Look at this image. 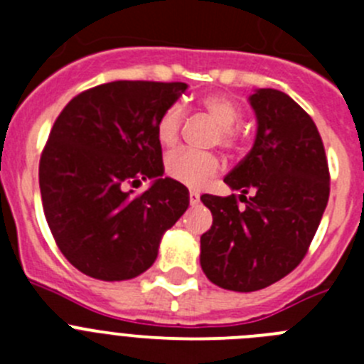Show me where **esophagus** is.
<instances>
[{"instance_id": "1", "label": "esophagus", "mask_w": 364, "mask_h": 364, "mask_svg": "<svg viewBox=\"0 0 364 364\" xmlns=\"http://www.w3.org/2000/svg\"><path fill=\"white\" fill-rule=\"evenodd\" d=\"M198 202H200V197H198V193H195V191L189 193V204L197 205Z\"/></svg>"}]
</instances>
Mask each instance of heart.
I'll return each instance as SVG.
<instances>
[{
  "label": "heart",
  "mask_w": 364,
  "mask_h": 364,
  "mask_svg": "<svg viewBox=\"0 0 364 364\" xmlns=\"http://www.w3.org/2000/svg\"><path fill=\"white\" fill-rule=\"evenodd\" d=\"M204 111L218 124L217 140L224 149H237L242 142L240 131L235 127L242 120V111L233 100L228 96L213 95L205 96L200 102ZM186 111L180 104H173L162 112L156 122V138L162 146L176 144L184 125ZM222 164L217 154L200 153L193 149H176L167 154L166 171L171 178L178 180L189 188H202L208 184L215 175H218Z\"/></svg>",
  "instance_id": "b5f03b06"
}]
</instances>
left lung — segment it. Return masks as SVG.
Here are the masks:
<instances>
[{
  "instance_id": "left-lung-1",
  "label": "left lung",
  "mask_w": 364,
  "mask_h": 364,
  "mask_svg": "<svg viewBox=\"0 0 364 364\" xmlns=\"http://www.w3.org/2000/svg\"><path fill=\"white\" fill-rule=\"evenodd\" d=\"M250 104L255 144L224 178L242 195L200 197L213 215L200 237V266L213 284L233 291L262 290L294 272L330 197L326 153L310 114L277 89H259Z\"/></svg>"
}]
</instances>
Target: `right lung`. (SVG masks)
<instances>
[{
	"label": "right lung",
	"mask_w": 364,
	"mask_h": 364,
	"mask_svg": "<svg viewBox=\"0 0 364 364\" xmlns=\"http://www.w3.org/2000/svg\"><path fill=\"white\" fill-rule=\"evenodd\" d=\"M188 89L182 82L118 80L74 96L40 159L43 213L60 252L100 281L151 268L164 231L189 205L186 186L162 178L156 122ZM153 179L144 193L129 187Z\"/></svg>",
	"instance_id": "add662e5"
}]
</instances>
